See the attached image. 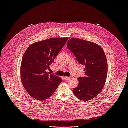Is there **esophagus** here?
Here are the masks:
<instances>
[{"instance_id": "34e87169", "label": "esophagus", "mask_w": 128, "mask_h": 128, "mask_svg": "<svg viewBox=\"0 0 128 128\" xmlns=\"http://www.w3.org/2000/svg\"><path fill=\"white\" fill-rule=\"evenodd\" d=\"M64 78L66 80H69V79L70 78V77H67V76H64Z\"/></svg>"}]
</instances>
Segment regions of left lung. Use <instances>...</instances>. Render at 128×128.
I'll return each instance as SVG.
<instances>
[{
  "mask_svg": "<svg viewBox=\"0 0 128 128\" xmlns=\"http://www.w3.org/2000/svg\"><path fill=\"white\" fill-rule=\"evenodd\" d=\"M67 47L78 64L85 66V76L78 78V86L73 92L81 100H92L100 93L106 82L108 66L104 52L94 42L77 38L70 39Z\"/></svg>",
  "mask_w": 128,
  "mask_h": 128,
  "instance_id": "obj_1",
  "label": "left lung"
}]
</instances>
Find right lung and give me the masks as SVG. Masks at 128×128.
<instances>
[{"mask_svg":"<svg viewBox=\"0 0 128 128\" xmlns=\"http://www.w3.org/2000/svg\"><path fill=\"white\" fill-rule=\"evenodd\" d=\"M68 38H52L30 45L22 57L20 74L22 84L34 98L50 97L62 80L47 71L62 49Z\"/></svg>","mask_w":128,"mask_h":128,"instance_id":"1","label":"right lung"}]
</instances>
